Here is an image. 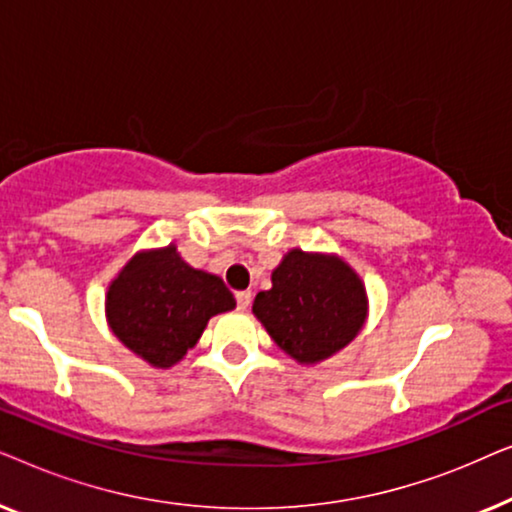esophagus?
Listing matches in <instances>:
<instances>
[{"mask_svg": "<svg viewBox=\"0 0 512 512\" xmlns=\"http://www.w3.org/2000/svg\"><path fill=\"white\" fill-rule=\"evenodd\" d=\"M235 300H237V310L247 312L249 305H251V291H237Z\"/></svg>", "mask_w": 512, "mask_h": 512, "instance_id": "esophagus-1", "label": "esophagus"}]
</instances>
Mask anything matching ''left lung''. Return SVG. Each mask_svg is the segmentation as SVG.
I'll list each match as a JSON object with an SVG mask.
<instances>
[{
	"label": "left lung",
	"mask_w": 512,
	"mask_h": 512,
	"mask_svg": "<svg viewBox=\"0 0 512 512\" xmlns=\"http://www.w3.org/2000/svg\"><path fill=\"white\" fill-rule=\"evenodd\" d=\"M366 289L335 256L293 249L254 300L270 338L300 363L324 361L349 345L366 321Z\"/></svg>",
	"instance_id": "obj_1"
}]
</instances>
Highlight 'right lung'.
<instances>
[{
  "label": "right lung",
  "instance_id": "right-lung-1",
  "mask_svg": "<svg viewBox=\"0 0 512 512\" xmlns=\"http://www.w3.org/2000/svg\"><path fill=\"white\" fill-rule=\"evenodd\" d=\"M233 307L223 279L191 268L172 244L132 258L107 293L111 331L158 368L174 366L195 347L207 321Z\"/></svg>",
  "mask_w": 512,
  "mask_h": 512
}]
</instances>
